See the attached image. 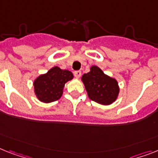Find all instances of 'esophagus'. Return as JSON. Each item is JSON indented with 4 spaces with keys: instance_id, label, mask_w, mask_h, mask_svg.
I'll return each mask as SVG.
<instances>
[{
    "instance_id": "1",
    "label": "esophagus",
    "mask_w": 158,
    "mask_h": 158,
    "mask_svg": "<svg viewBox=\"0 0 158 158\" xmlns=\"http://www.w3.org/2000/svg\"><path fill=\"white\" fill-rule=\"evenodd\" d=\"M74 75H75V78H77V79H79L80 78V76H81V71H76L74 72Z\"/></svg>"
}]
</instances>
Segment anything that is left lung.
Here are the masks:
<instances>
[{
    "mask_svg": "<svg viewBox=\"0 0 158 158\" xmlns=\"http://www.w3.org/2000/svg\"><path fill=\"white\" fill-rule=\"evenodd\" d=\"M88 97L102 105L113 104L120 93V87L116 79L104 74L97 66H91L90 71L81 78Z\"/></svg>",
    "mask_w": 158,
    "mask_h": 158,
    "instance_id": "obj_1",
    "label": "left lung"
}]
</instances>
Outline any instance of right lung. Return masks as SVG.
Returning <instances> with one entry per match:
<instances>
[{
	"label": "right lung",
	"mask_w": 158,
	"mask_h": 158,
	"mask_svg": "<svg viewBox=\"0 0 158 158\" xmlns=\"http://www.w3.org/2000/svg\"><path fill=\"white\" fill-rule=\"evenodd\" d=\"M74 78L72 72L54 67L34 80V94L38 100L49 104L59 99L63 95L65 84Z\"/></svg>",
	"instance_id": "obj_1"
}]
</instances>
